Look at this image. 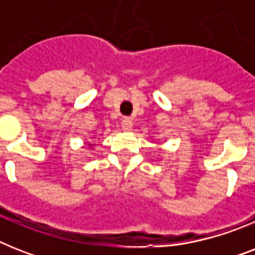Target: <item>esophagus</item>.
Listing matches in <instances>:
<instances>
[{
    "label": "esophagus",
    "mask_w": 255,
    "mask_h": 255,
    "mask_svg": "<svg viewBox=\"0 0 255 255\" xmlns=\"http://www.w3.org/2000/svg\"><path fill=\"white\" fill-rule=\"evenodd\" d=\"M122 128H123L124 131L129 132L132 129V120L129 118H124L122 120Z\"/></svg>",
    "instance_id": "1"
}]
</instances>
